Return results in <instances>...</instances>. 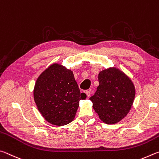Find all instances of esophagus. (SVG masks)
I'll return each instance as SVG.
<instances>
[{
	"mask_svg": "<svg viewBox=\"0 0 159 159\" xmlns=\"http://www.w3.org/2000/svg\"><path fill=\"white\" fill-rule=\"evenodd\" d=\"M84 93H86V95H87V97H89L90 95H91V92L89 91H85Z\"/></svg>",
	"mask_w": 159,
	"mask_h": 159,
	"instance_id": "obj_1",
	"label": "esophagus"
}]
</instances>
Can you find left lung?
<instances>
[{
    "instance_id": "8db88e82",
    "label": "left lung",
    "mask_w": 159,
    "mask_h": 159,
    "mask_svg": "<svg viewBox=\"0 0 159 159\" xmlns=\"http://www.w3.org/2000/svg\"><path fill=\"white\" fill-rule=\"evenodd\" d=\"M98 81L96 93L89 98L93 109L105 123H117L131 108L135 95L134 85L124 72L115 68L101 71Z\"/></svg>"
}]
</instances>
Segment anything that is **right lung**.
Instances as JSON below:
<instances>
[{"instance_id":"1","label":"right lung","mask_w":159,"mask_h":159,"mask_svg":"<svg viewBox=\"0 0 159 159\" xmlns=\"http://www.w3.org/2000/svg\"><path fill=\"white\" fill-rule=\"evenodd\" d=\"M33 96L39 112L46 121L56 126L70 123L80 101L87 98L84 93H80L72 72L57 63L39 76Z\"/></svg>"}]
</instances>
